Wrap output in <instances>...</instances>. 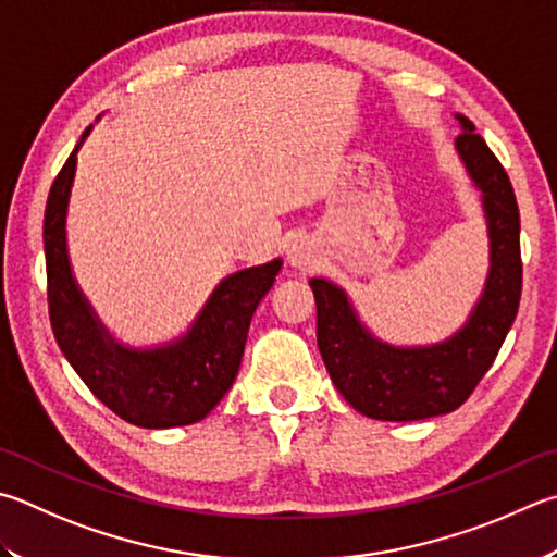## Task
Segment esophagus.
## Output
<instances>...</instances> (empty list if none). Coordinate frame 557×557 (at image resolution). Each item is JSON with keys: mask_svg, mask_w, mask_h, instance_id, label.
<instances>
[{"mask_svg": "<svg viewBox=\"0 0 557 557\" xmlns=\"http://www.w3.org/2000/svg\"><path fill=\"white\" fill-rule=\"evenodd\" d=\"M313 262H317V256H313V248L307 238L295 240L289 248V265L297 268V270H309L313 268Z\"/></svg>", "mask_w": 557, "mask_h": 557, "instance_id": "34e87169", "label": "esophagus"}]
</instances>
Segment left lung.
<instances>
[{
    "instance_id": "obj_1",
    "label": "left lung",
    "mask_w": 557,
    "mask_h": 557,
    "mask_svg": "<svg viewBox=\"0 0 557 557\" xmlns=\"http://www.w3.org/2000/svg\"><path fill=\"white\" fill-rule=\"evenodd\" d=\"M455 138L465 170L482 191L490 234V275L465 326L433 346L399 348L362 326L338 285L313 277L317 341L329 375L352 409L380 421H417L450 413L465 404L492 368L521 301V221L507 170L474 134L468 116L455 114Z\"/></svg>"
}]
</instances>
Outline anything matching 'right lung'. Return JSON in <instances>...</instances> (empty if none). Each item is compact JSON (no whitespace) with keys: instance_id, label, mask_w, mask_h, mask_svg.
Here are the masks:
<instances>
[{"instance_id":"1","label":"right lung","mask_w":557,"mask_h":557,"mask_svg":"<svg viewBox=\"0 0 557 557\" xmlns=\"http://www.w3.org/2000/svg\"><path fill=\"white\" fill-rule=\"evenodd\" d=\"M60 170L46 201L44 250L48 313L53 336L70 366L95 397L140 429L197 423L224 399L244 358L250 319L268 295L282 260L234 272L219 282L185 336L158 348H126L102 326L70 270L65 216L77 150Z\"/></svg>"}]
</instances>
